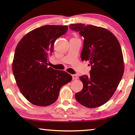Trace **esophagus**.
Listing matches in <instances>:
<instances>
[{
	"label": "esophagus",
	"instance_id": "1",
	"mask_svg": "<svg viewBox=\"0 0 135 135\" xmlns=\"http://www.w3.org/2000/svg\"><path fill=\"white\" fill-rule=\"evenodd\" d=\"M72 78H73V80H75V79H78V76L76 75H72Z\"/></svg>",
	"mask_w": 135,
	"mask_h": 135
}]
</instances>
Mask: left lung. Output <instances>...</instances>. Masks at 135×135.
<instances>
[{"label":"left lung","instance_id":"obj_1","mask_svg":"<svg viewBox=\"0 0 135 135\" xmlns=\"http://www.w3.org/2000/svg\"><path fill=\"white\" fill-rule=\"evenodd\" d=\"M70 29L84 37L81 54L82 61H88L90 75L79 77L82 90L75 94L78 102L87 108H97L113 95L123 76L124 63L117 38L105 28L84 24H72Z\"/></svg>","mask_w":135,"mask_h":135}]
</instances>
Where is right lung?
<instances>
[{"mask_svg":"<svg viewBox=\"0 0 135 135\" xmlns=\"http://www.w3.org/2000/svg\"><path fill=\"white\" fill-rule=\"evenodd\" d=\"M67 30V26H41L26 34L15 49L13 75L21 92L33 105L54 103L60 88L71 81L72 76L66 71L48 67L55 41Z\"/></svg>","mask_w":135,"mask_h":135,"instance_id":"1","label":"right lung"}]
</instances>
